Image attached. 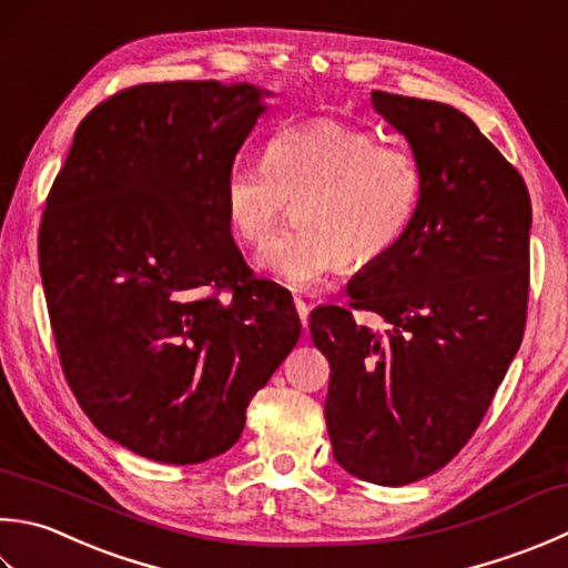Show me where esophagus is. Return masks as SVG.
Returning <instances> with one entry per match:
<instances>
[{
	"mask_svg": "<svg viewBox=\"0 0 568 568\" xmlns=\"http://www.w3.org/2000/svg\"><path fill=\"white\" fill-rule=\"evenodd\" d=\"M295 310H297V315H300V322H303V327L307 329V317H310V305L305 303V300H300V297H295Z\"/></svg>",
	"mask_w": 568,
	"mask_h": 568,
	"instance_id": "obj_1",
	"label": "esophagus"
}]
</instances>
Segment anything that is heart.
Here are the masks:
<instances>
[{"label":"heart","instance_id":"heart-1","mask_svg":"<svg viewBox=\"0 0 568 568\" xmlns=\"http://www.w3.org/2000/svg\"><path fill=\"white\" fill-rule=\"evenodd\" d=\"M420 199L414 152L332 118L277 130L263 162L233 164L224 180L226 221L246 246H263L293 204L295 224L268 243L261 265L295 287L337 265L382 263L414 226Z\"/></svg>","mask_w":568,"mask_h":568}]
</instances>
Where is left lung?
<instances>
[{
    "label": "left lung",
    "mask_w": 568,
    "mask_h": 568,
    "mask_svg": "<svg viewBox=\"0 0 568 568\" xmlns=\"http://www.w3.org/2000/svg\"><path fill=\"white\" fill-rule=\"evenodd\" d=\"M424 170L414 226L347 287L349 307L310 315L329 362L332 453L374 485L438 473L473 438L525 337L531 202L521 174L446 103L372 93ZM364 308L386 331L353 320Z\"/></svg>",
    "instance_id": "obj_1"
}]
</instances>
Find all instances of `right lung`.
<instances>
[{
	"mask_svg": "<svg viewBox=\"0 0 568 568\" xmlns=\"http://www.w3.org/2000/svg\"><path fill=\"white\" fill-rule=\"evenodd\" d=\"M263 110L248 83L125 88L83 118L49 192L39 268L63 376L142 458L229 450L300 339L293 295L253 275L224 211Z\"/></svg>",
	"mask_w": 568,
	"mask_h": 568,
	"instance_id": "1",
	"label": "right lung"
}]
</instances>
